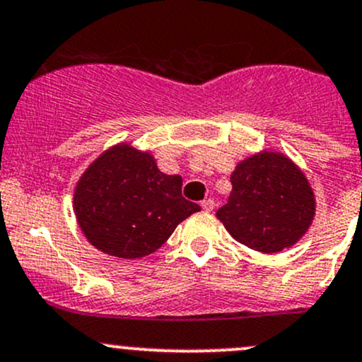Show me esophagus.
<instances>
[{
	"label": "esophagus",
	"instance_id": "esophagus-1",
	"mask_svg": "<svg viewBox=\"0 0 362 362\" xmlns=\"http://www.w3.org/2000/svg\"><path fill=\"white\" fill-rule=\"evenodd\" d=\"M200 206H202V209L206 212H211L212 209H214V200H211V199H206V200H202V202H200Z\"/></svg>",
	"mask_w": 362,
	"mask_h": 362
}]
</instances>
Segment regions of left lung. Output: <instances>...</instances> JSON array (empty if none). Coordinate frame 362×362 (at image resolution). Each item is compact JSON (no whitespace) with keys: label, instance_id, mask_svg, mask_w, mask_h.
Instances as JSON below:
<instances>
[{"label":"left lung","instance_id":"obj_1","mask_svg":"<svg viewBox=\"0 0 362 362\" xmlns=\"http://www.w3.org/2000/svg\"><path fill=\"white\" fill-rule=\"evenodd\" d=\"M230 181L228 204L216 218L245 247L274 255L308 232L317 207L315 193L288 155L263 148L240 160Z\"/></svg>","mask_w":362,"mask_h":362}]
</instances>
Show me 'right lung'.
Returning a JSON list of instances; mask_svg holds the SVG:
<instances>
[{
    "instance_id": "1",
    "label": "right lung",
    "mask_w": 362,
    "mask_h": 362,
    "mask_svg": "<svg viewBox=\"0 0 362 362\" xmlns=\"http://www.w3.org/2000/svg\"><path fill=\"white\" fill-rule=\"evenodd\" d=\"M180 174H165L150 150L113 144L78 177L73 211L85 238L104 255L136 259L165 244L200 211L181 195Z\"/></svg>"
}]
</instances>
